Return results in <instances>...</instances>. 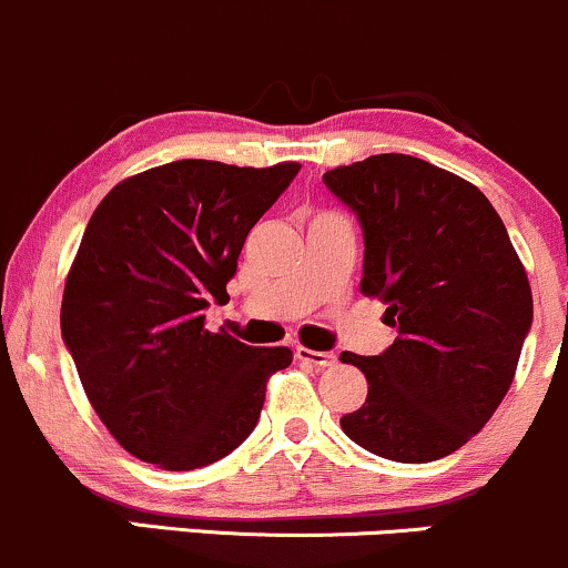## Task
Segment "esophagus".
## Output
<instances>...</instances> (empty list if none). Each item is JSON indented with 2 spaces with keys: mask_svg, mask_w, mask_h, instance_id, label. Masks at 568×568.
I'll use <instances>...</instances> for the list:
<instances>
[{
  "mask_svg": "<svg viewBox=\"0 0 568 568\" xmlns=\"http://www.w3.org/2000/svg\"><path fill=\"white\" fill-rule=\"evenodd\" d=\"M296 357L302 363H312V366L317 368H331L336 363V355H331V352H317L310 347H296Z\"/></svg>",
  "mask_w": 568,
  "mask_h": 568,
  "instance_id": "34e87169",
  "label": "esophagus"
}]
</instances>
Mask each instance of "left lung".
I'll return each mask as SVG.
<instances>
[{"mask_svg":"<svg viewBox=\"0 0 568 568\" xmlns=\"http://www.w3.org/2000/svg\"><path fill=\"white\" fill-rule=\"evenodd\" d=\"M323 181L363 226L361 291L397 328L382 355L342 352L368 379L342 429L393 462L454 454L499 408L531 328V285L505 224L478 186L408 154Z\"/></svg>","mask_w":568,"mask_h":568,"instance_id":"8db88e82","label":"left lung"}]
</instances>
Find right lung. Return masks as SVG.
<instances>
[{"label": "right lung", "instance_id": "add662e5", "mask_svg": "<svg viewBox=\"0 0 568 568\" xmlns=\"http://www.w3.org/2000/svg\"><path fill=\"white\" fill-rule=\"evenodd\" d=\"M298 162L237 168L179 160L120 181L88 221L61 304V334L90 406L135 459L197 470L232 454L262 416L288 347L205 328L247 232Z\"/></svg>", "mask_w": 568, "mask_h": 568}]
</instances>
